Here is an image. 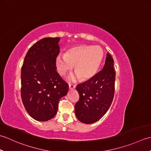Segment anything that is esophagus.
Here are the masks:
<instances>
[{"label":"esophagus","mask_w":151,"mask_h":151,"mask_svg":"<svg viewBox=\"0 0 151 151\" xmlns=\"http://www.w3.org/2000/svg\"><path fill=\"white\" fill-rule=\"evenodd\" d=\"M76 88V86L75 85H73V84H69V89H75Z\"/></svg>","instance_id":"1"}]
</instances>
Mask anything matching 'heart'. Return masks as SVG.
<instances>
[{
    "label": "heart",
    "instance_id": "b5f03b06",
    "mask_svg": "<svg viewBox=\"0 0 151 151\" xmlns=\"http://www.w3.org/2000/svg\"><path fill=\"white\" fill-rule=\"evenodd\" d=\"M103 50L99 46L82 45L70 50L65 55L60 54L56 59V67L61 75L71 70L75 66V75L69 77L74 81L76 77L82 81L92 78L97 73L103 60Z\"/></svg>",
    "mask_w": 151,
    "mask_h": 151
}]
</instances>
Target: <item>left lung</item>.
Segmentation results:
<instances>
[{
    "label": "left lung",
    "instance_id": "8db88e82",
    "mask_svg": "<svg viewBox=\"0 0 151 151\" xmlns=\"http://www.w3.org/2000/svg\"><path fill=\"white\" fill-rule=\"evenodd\" d=\"M115 80L114 60L108 52L102 70L76 87L80 99L75 111L80 121L92 124L104 116L113 101Z\"/></svg>",
    "mask_w": 151,
    "mask_h": 151
}]
</instances>
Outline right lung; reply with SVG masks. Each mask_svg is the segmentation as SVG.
<instances>
[{
    "mask_svg": "<svg viewBox=\"0 0 151 151\" xmlns=\"http://www.w3.org/2000/svg\"><path fill=\"white\" fill-rule=\"evenodd\" d=\"M60 37H45L32 46L21 69V98L26 110L38 121L55 116L60 99L68 92V84L56 71Z\"/></svg>",
    "mask_w": 151,
    "mask_h": 151,
    "instance_id": "add662e5",
    "label": "right lung"
}]
</instances>
